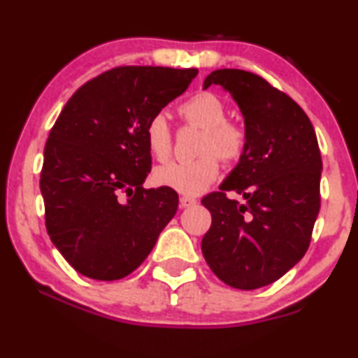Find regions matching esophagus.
<instances>
[{
	"mask_svg": "<svg viewBox=\"0 0 358 358\" xmlns=\"http://www.w3.org/2000/svg\"><path fill=\"white\" fill-rule=\"evenodd\" d=\"M195 205H196L195 198L180 196V206H182V208H190V206H195Z\"/></svg>",
	"mask_w": 358,
	"mask_h": 358,
	"instance_id": "34e87169",
	"label": "esophagus"
}]
</instances>
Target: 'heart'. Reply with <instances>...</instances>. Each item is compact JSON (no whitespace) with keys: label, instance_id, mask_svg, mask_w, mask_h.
<instances>
[{"label":"heart","instance_id":"1","mask_svg":"<svg viewBox=\"0 0 358 358\" xmlns=\"http://www.w3.org/2000/svg\"><path fill=\"white\" fill-rule=\"evenodd\" d=\"M185 123L203 128L198 153L190 162H173L155 170V182L185 196L201 195L220 175V161L230 163L242 157L247 146V130L234 120H227V105L220 96L200 92L178 108ZM145 143L158 162H166L173 150V136L165 115L157 113L145 127Z\"/></svg>","mask_w":358,"mask_h":358}]
</instances>
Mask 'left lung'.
<instances>
[{
	"label": "left lung",
	"instance_id": "obj_1",
	"mask_svg": "<svg viewBox=\"0 0 358 358\" xmlns=\"http://www.w3.org/2000/svg\"><path fill=\"white\" fill-rule=\"evenodd\" d=\"M220 85L240 106L247 146L220 192L201 203L212 227L201 252L227 285L255 290L299 264L320 210L322 157L308 116L288 94L243 70H217L203 88ZM227 191L245 198L230 201Z\"/></svg>",
	"mask_w": 358,
	"mask_h": 358
}]
</instances>
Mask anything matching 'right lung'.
<instances>
[{"label":"right lung","instance_id":"right-lung-1","mask_svg":"<svg viewBox=\"0 0 358 358\" xmlns=\"http://www.w3.org/2000/svg\"><path fill=\"white\" fill-rule=\"evenodd\" d=\"M195 68L118 66L86 81L59 113L40 188L51 242L76 272L120 280L150 255L178 195L143 188L152 170L145 127L180 96Z\"/></svg>","mask_w":358,"mask_h":358}]
</instances>
